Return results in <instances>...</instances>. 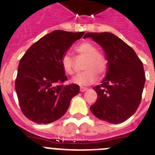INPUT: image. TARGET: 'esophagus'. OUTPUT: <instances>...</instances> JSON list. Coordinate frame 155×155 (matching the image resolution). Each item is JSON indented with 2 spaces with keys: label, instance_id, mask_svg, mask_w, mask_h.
<instances>
[{
  "label": "esophagus",
  "instance_id": "esophagus-1",
  "mask_svg": "<svg viewBox=\"0 0 155 155\" xmlns=\"http://www.w3.org/2000/svg\"><path fill=\"white\" fill-rule=\"evenodd\" d=\"M87 87H80V91L81 92H84L85 91H87Z\"/></svg>",
  "mask_w": 155,
  "mask_h": 155
}]
</instances>
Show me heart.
<instances>
[{
    "instance_id": "obj_1",
    "label": "heart",
    "mask_w": 155,
    "mask_h": 155,
    "mask_svg": "<svg viewBox=\"0 0 155 155\" xmlns=\"http://www.w3.org/2000/svg\"><path fill=\"white\" fill-rule=\"evenodd\" d=\"M75 50L78 53L86 57L82 71L72 79L74 84L79 85H89L98 78V74L102 76L106 72L108 62L105 57L98 53L96 46L90 42H83L77 46ZM61 66L66 74L72 75L74 73V60L68 53L64 54L61 58Z\"/></svg>"
}]
</instances>
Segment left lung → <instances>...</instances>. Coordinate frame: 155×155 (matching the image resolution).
<instances>
[{
    "instance_id": "obj_1",
    "label": "left lung",
    "mask_w": 155,
    "mask_h": 155,
    "mask_svg": "<svg viewBox=\"0 0 155 155\" xmlns=\"http://www.w3.org/2000/svg\"><path fill=\"white\" fill-rule=\"evenodd\" d=\"M102 46L108 61L102 84L93 87L98 98L90 107L99 120L110 124L126 121L137 111L145 84L143 64L132 48L110 32H87Z\"/></svg>"
}]
</instances>
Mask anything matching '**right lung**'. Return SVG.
<instances>
[{"instance_id":"obj_1","label":"right lung","mask_w":155,"mask_h":155,"mask_svg":"<svg viewBox=\"0 0 155 155\" xmlns=\"http://www.w3.org/2000/svg\"><path fill=\"white\" fill-rule=\"evenodd\" d=\"M84 34L55 30L31 45L21 57L15 87L21 112L28 120L50 124L68 111L79 86L63 84L68 78L61 61Z\"/></svg>"}]
</instances>
